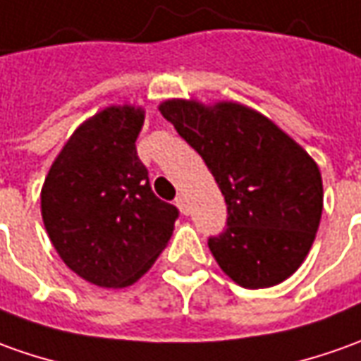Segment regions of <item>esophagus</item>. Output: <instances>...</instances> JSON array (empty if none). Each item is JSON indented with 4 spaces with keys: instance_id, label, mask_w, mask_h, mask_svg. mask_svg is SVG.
Masks as SVG:
<instances>
[{
    "instance_id": "obj_1",
    "label": "esophagus",
    "mask_w": 361,
    "mask_h": 361,
    "mask_svg": "<svg viewBox=\"0 0 361 361\" xmlns=\"http://www.w3.org/2000/svg\"><path fill=\"white\" fill-rule=\"evenodd\" d=\"M176 205H178V209H180L183 215H190V203L185 200V195H180V197L176 200Z\"/></svg>"
}]
</instances>
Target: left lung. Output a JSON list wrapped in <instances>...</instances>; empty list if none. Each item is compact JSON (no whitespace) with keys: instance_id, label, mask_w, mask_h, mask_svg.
<instances>
[{"instance_id":"1","label":"left lung","mask_w":361,"mask_h":361,"mask_svg":"<svg viewBox=\"0 0 361 361\" xmlns=\"http://www.w3.org/2000/svg\"><path fill=\"white\" fill-rule=\"evenodd\" d=\"M158 109L203 158L225 197L227 229L207 243L223 273L243 288H269L296 273L324 207L312 156L241 102L170 98Z\"/></svg>"}]
</instances>
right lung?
<instances>
[{
  "instance_id": "obj_1",
  "label": "right lung",
  "mask_w": 361,
  "mask_h": 361,
  "mask_svg": "<svg viewBox=\"0 0 361 361\" xmlns=\"http://www.w3.org/2000/svg\"><path fill=\"white\" fill-rule=\"evenodd\" d=\"M144 109L112 104L78 126L41 188V215L73 273L102 288H124L166 249L178 209L158 200L136 154Z\"/></svg>"
}]
</instances>
